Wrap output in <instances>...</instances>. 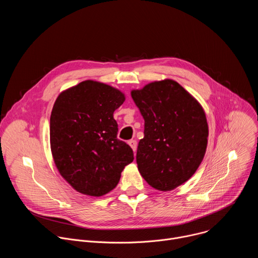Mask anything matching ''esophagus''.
Listing matches in <instances>:
<instances>
[{
    "mask_svg": "<svg viewBox=\"0 0 258 258\" xmlns=\"http://www.w3.org/2000/svg\"><path fill=\"white\" fill-rule=\"evenodd\" d=\"M128 145L131 146V148L133 149L134 152L137 151V147H138V144H137V141L136 140H131L128 141Z\"/></svg>",
    "mask_w": 258,
    "mask_h": 258,
    "instance_id": "34e87169",
    "label": "esophagus"
}]
</instances>
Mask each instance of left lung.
Returning <instances> with one entry per match:
<instances>
[{
	"label": "left lung",
	"mask_w": 258,
	"mask_h": 258,
	"mask_svg": "<svg viewBox=\"0 0 258 258\" xmlns=\"http://www.w3.org/2000/svg\"><path fill=\"white\" fill-rule=\"evenodd\" d=\"M131 94L145 120L138 169L152 188L171 191L186 182L204 158L208 138L204 110L189 92L168 79Z\"/></svg>",
	"instance_id": "8db88e82"
}]
</instances>
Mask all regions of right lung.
<instances>
[{
    "mask_svg": "<svg viewBox=\"0 0 258 258\" xmlns=\"http://www.w3.org/2000/svg\"><path fill=\"white\" fill-rule=\"evenodd\" d=\"M125 97L119 90L85 81L63 91L50 118L55 165L76 191L100 197L113 190L133 162L131 147L117 139L115 110Z\"/></svg>",
    "mask_w": 258,
    "mask_h": 258,
    "instance_id": "1",
    "label": "right lung"
}]
</instances>
